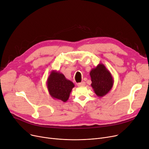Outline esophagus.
Listing matches in <instances>:
<instances>
[{
    "instance_id": "esophagus-1",
    "label": "esophagus",
    "mask_w": 149,
    "mask_h": 149,
    "mask_svg": "<svg viewBox=\"0 0 149 149\" xmlns=\"http://www.w3.org/2000/svg\"><path fill=\"white\" fill-rule=\"evenodd\" d=\"M84 85H85V82L84 81H82L81 83H79L77 84L78 86H84Z\"/></svg>"
}]
</instances>
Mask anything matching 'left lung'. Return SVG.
<instances>
[{
    "instance_id": "left-lung-1",
    "label": "left lung",
    "mask_w": 149,
    "mask_h": 149,
    "mask_svg": "<svg viewBox=\"0 0 149 149\" xmlns=\"http://www.w3.org/2000/svg\"><path fill=\"white\" fill-rule=\"evenodd\" d=\"M91 86L98 97H103L111 90L114 80L110 71L103 63L98 64L90 72Z\"/></svg>"
}]
</instances>
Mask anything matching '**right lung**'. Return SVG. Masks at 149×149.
I'll use <instances>...</instances> for the list:
<instances>
[{
	"label": "right lung",
	"mask_w": 149,
	"mask_h": 149,
	"mask_svg": "<svg viewBox=\"0 0 149 149\" xmlns=\"http://www.w3.org/2000/svg\"><path fill=\"white\" fill-rule=\"evenodd\" d=\"M46 86L49 95L52 98L66 102L75 86L74 84L59 71L53 70L46 81Z\"/></svg>",
	"instance_id": "right-lung-1"
}]
</instances>
